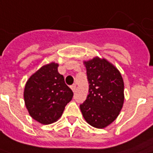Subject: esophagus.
<instances>
[{"mask_svg":"<svg viewBox=\"0 0 153 153\" xmlns=\"http://www.w3.org/2000/svg\"><path fill=\"white\" fill-rule=\"evenodd\" d=\"M70 88H71V89H72V90L74 92L75 91V89H76V84H73V85H71V86H70Z\"/></svg>","mask_w":153,"mask_h":153,"instance_id":"34e87169","label":"esophagus"}]
</instances>
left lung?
I'll return each instance as SVG.
<instances>
[{
  "label": "left lung",
  "mask_w": 153,
  "mask_h": 153,
  "mask_svg": "<svg viewBox=\"0 0 153 153\" xmlns=\"http://www.w3.org/2000/svg\"><path fill=\"white\" fill-rule=\"evenodd\" d=\"M87 70L88 94L80 104L88 123L103 128L116 119L124 101V84L121 74L104 59L84 62Z\"/></svg>",
  "instance_id": "left-lung-1"
}]
</instances>
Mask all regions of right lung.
Instances as JSON below:
<instances>
[{"mask_svg": "<svg viewBox=\"0 0 153 153\" xmlns=\"http://www.w3.org/2000/svg\"><path fill=\"white\" fill-rule=\"evenodd\" d=\"M58 64L41 67L25 84L24 99L29 114L42 124H51L61 117L74 93L59 74Z\"/></svg>", "mask_w": 153, "mask_h": 153, "instance_id": "add662e5", "label": "right lung"}]
</instances>
